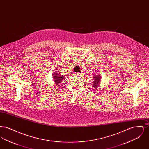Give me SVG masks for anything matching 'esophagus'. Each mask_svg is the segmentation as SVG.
I'll use <instances>...</instances> for the list:
<instances>
[{"mask_svg":"<svg viewBox=\"0 0 149 149\" xmlns=\"http://www.w3.org/2000/svg\"><path fill=\"white\" fill-rule=\"evenodd\" d=\"M75 75H77V76H82L81 74H80V73H79V72H77V73H75Z\"/></svg>","mask_w":149,"mask_h":149,"instance_id":"obj_1","label":"esophagus"}]
</instances>
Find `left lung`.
<instances>
[{"label":"left lung","mask_w":149,"mask_h":149,"mask_svg":"<svg viewBox=\"0 0 149 149\" xmlns=\"http://www.w3.org/2000/svg\"><path fill=\"white\" fill-rule=\"evenodd\" d=\"M94 79L93 80V86L94 88L97 89L100 83V81H101V77H100V75H95L94 76Z\"/></svg>","instance_id":"left-lung-1"}]
</instances>
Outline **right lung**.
Returning <instances> with one entry per match:
<instances>
[{
  "instance_id": "1",
  "label": "right lung",
  "mask_w": 149,
  "mask_h": 149,
  "mask_svg": "<svg viewBox=\"0 0 149 149\" xmlns=\"http://www.w3.org/2000/svg\"><path fill=\"white\" fill-rule=\"evenodd\" d=\"M53 72V81L54 82H55V85L58 86V85H60V84L61 83L62 80H64L65 78L66 77L65 76H64L63 75H61L60 74V73H58L59 72L57 71V70H54Z\"/></svg>"
}]
</instances>
